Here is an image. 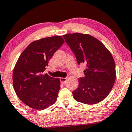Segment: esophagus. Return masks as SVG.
I'll list each match as a JSON object with an SVG mask.
<instances>
[{
	"instance_id": "1",
	"label": "esophagus",
	"mask_w": 132,
	"mask_h": 132,
	"mask_svg": "<svg viewBox=\"0 0 132 132\" xmlns=\"http://www.w3.org/2000/svg\"><path fill=\"white\" fill-rule=\"evenodd\" d=\"M66 80H67V78H60V81L61 83H63V84H64V83H66Z\"/></svg>"
}]
</instances>
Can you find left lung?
<instances>
[{
	"instance_id": "1",
	"label": "left lung",
	"mask_w": 132,
	"mask_h": 132,
	"mask_svg": "<svg viewBox=\"0 0 132 132\" xmlns=\"http://www.w3.org/2000/svg\"><path fill=\"white\" fill-rule=\"evenodd\" d=\"M63 36L78 64L86 65L85 77L78 79V88L72 92L74 99L87 105L99 103L110 94L116 79L115 63L110 52L90 35L75 33Z\"/></svg>"
}]
</instances>
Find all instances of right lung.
Here are the masks:
<instances>
[{
	"mask_svg": "<svg viewBox=\"0 0 132 132\" xmlns=\"http://www.w3.org/2000/svg\"><path fill=\"white\" fill-rule=\"evenodd\" d=\"M64 42L61 36L33 41L22 52L15 64L14 89L21 101L33 109L44 110L56 101L60 89V78L42 73Z\"/></svg>",
	"mask_w": 132,
	"mask_h": 132,
	"instance_id": "add662e5",
	"label": "right lung"
}]
</instances>
